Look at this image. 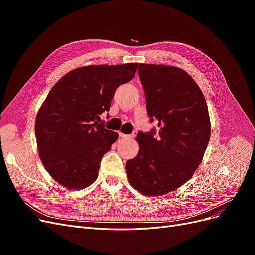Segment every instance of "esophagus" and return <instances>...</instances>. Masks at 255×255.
<instances>
[{
	"label": "esophagus",
	"mask_w": 255,
	"mask_h": 255,
	"mask_svg": "<svg viewBox=\"0 0 255 255\" xmlns=\"http://www.w3.org/2000/svg\"><path fill=\"white\" fill-rule=\"evenodd\" d=\"M119 136L122 138V139H129V138H133L134 137L133 134L127 135V134H123V133H119Z\"/></svg>",
	"instance_id": "esophagus-1"
}]
</instances>
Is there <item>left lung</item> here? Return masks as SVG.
I'll list each match as a JSON object with an SVG mask.
<instances>
[{
    "instance_id": "obj_1",
    "label": "left lung",
    "mask_w": 255,
    "mask_h": 255,
    "mask_svg": "<svg viewBox=\"0 0 255 255\" xmlns=\"http://www.w3.org/2000/svg\"><path fill=\"white\" fill-rule=\"evenodd\" d=\"M150 122L158 128L138 132L139 151L127 160L132 186L145 196L181 187L201 164L211 137L207 104L201 89L180 68L138 65Z\"/></svg>"
}]
</instances>
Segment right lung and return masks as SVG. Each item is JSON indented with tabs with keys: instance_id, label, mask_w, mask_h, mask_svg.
Returning a JSON list of instances; mask_svg holds the SVG:
<instances>
[{
	"instance_id": "obj_1",
	"label": "right lung",
	"mask_w": 255,
	"mask_h": 255,
	"mask_svg": "<svg viewBox=\"0 0 255 255\" xmlns=\"http://www.w3.org/2000/svg\"><path fill=\"white\" fill-rule=\"evenodd\" d=\"M138 65H99L74 69L50 90L37 114L39 156L54 180L70 189L94 183L104 154L118 133L104 128L116 89L134 78Z\"/></svg>"
}]
</instances>
